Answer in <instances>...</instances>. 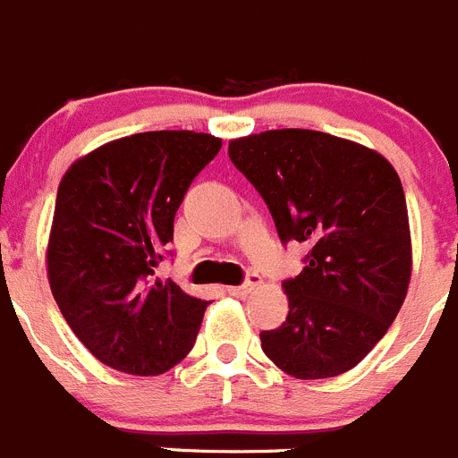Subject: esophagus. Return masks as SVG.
<instances>
[{
    "instance_id": "obj_1",
    "label": "esophagus",
    "mask_w": 458,
    "mask_h": 458,
    "mask_svg": "<svg viewBox=\"0 0 458 458\" xmlns=\"http://www.w3.org/2000/svg\"><path fill=\"white\" fill-rule=\"evenodd\" d=\"M259 286H261V276L251 272V275H247L245 284H241V286H229V293H232V295H236V297H245Z\"/></svg>"
}]
</instances>
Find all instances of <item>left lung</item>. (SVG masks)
I'll return each mask as SVG.
<instances>
[{"instance_id":"obj_1","label":"left lung","mask_w":458,"mask_h":458,"mask_svg":"<svg viewBox=\"0 0 458 458\" xmlns=\"http://www.w3.org/2000/svg\"><path fill=\"white\" fill-rule=\"evenodd\" d=\"M281 242L311 247L284 281L288 318L261 331L275 366L297 379L352 370L384 338L411 279L406 197L381 154L311 129H275L229 142Z\"/></svg>"}]
</instances>
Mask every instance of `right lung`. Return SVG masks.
<instances>
[{
	"instance_id": "obj_1",
	"label": "right lung",
	"mask_w": 458,
	"mask_h": 458,
	"mask_svg": "<svg viewBox=\"0 0 458 458\" xmlns=\"http://www.w3.org/2000/svg\"><path fill=\"white\" fill-rule=\"evenodd\" d=\"M222 140L147 131L79 158L56 195L47 272L70 329L102 363L161 375L192 350L208 301L154 279L174 213Z\"/></svg>"
}]
</instances>
